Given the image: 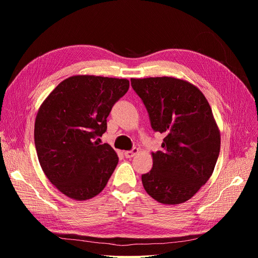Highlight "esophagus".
Returning <instances> with one entry per match:
<instances>
[{
  "mask_svg": "<svg viewBox=\"0 0 258 258\" xmlns=\"http://www.w3.org/2000/svg\"><path fill=\"white\" fill-rule=\"evenodd\" d=\"M123 154H124V156H126L127 158H132V157H135L137 154H139V148L138 147H134L131 151H126Z\"/></svg>",
  "mask_w": 258,
  "mask_h": 258,
  "instance_id": "obj_1",
  "label": "esophagus"
}]
</instances>
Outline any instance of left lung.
Listing matches in <instances>:
<instances>
[{"label":"left lung","mask_w":258,"mask_h":258,"mask_svg":"<svg viewBox=\"0 0 258 258\" xmlns=\"http://www.w3.org/2000/svg\"><path fill=\"white\" fill-rule=\"evenodd\" d=\"M152 128L166 137L152 153L153 168L142 175L144 189L163 205L189 200L212 175L221 134L205 95L189 82L172 76L131 79Z\"/></svg>","instance_id":"obj_1"}]
</instances>
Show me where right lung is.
I'll list each match as a JSON object with an SVG mask.
<instances>
[{
  "label": "right lung",
  "mask_w": 258,
  "mask_h": 258,
  "mask_svg": "<svg viewBox=\"0 0 258 258\" xmlns=\"http://www.w3.org/2000/svg\"><path fill=\"white\" fill-rule=\"evenodd\" d=\"M128 89L126 79L74 75L62 81L38 108V161L50 183L69 198H93L113 174L118 156L98 140L106 131L113 105Z\"/></svg>",
  "instance_id": "add662e5"
}]
</instances>
